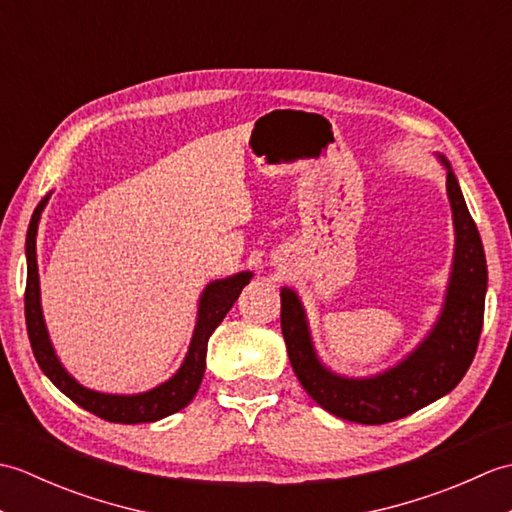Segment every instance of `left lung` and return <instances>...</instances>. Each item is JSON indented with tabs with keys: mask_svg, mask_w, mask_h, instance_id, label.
Listing matches in <instances>:
<instances>
[{
	"mask_svg": "<svg viewBox=\"0 0 512 512\" xmlns=\"http://www.w3.org/2000/svg\"><path fill=\"white\" fill-rule=\"evenodd\" d=\"M447 167V193L455 226V257L438 323L405 361L372 378L336 376L314 352L306 312L295 290L281 288V332L301 387L325 411L361 424H385L449 394L471 367L480 343L486 297V255L466 209L460 184Z\"/></svg>",
	"mask_w": 512,
	"mask_h": 512,
	"instance_id": "1",
	"label": "left lung"
}]
</instances>
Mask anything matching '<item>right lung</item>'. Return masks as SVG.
I'll list each match as a JSON object with an SVG mask.
<instances>
[{"instance_id":"1","label":"right lung","mask_w":512,"mask_h":512,"mask_svg":"<svg viewBox=\"0 0 512 512\" xmlns=\"http://www.w3.org/2000/svg\"><path fill=\"white\" fill-rule=\"evenodd\" d=\"M50 195H46L39 204L28 226L26 235V259H28V275H26V297H24V310H26V328L28 339L32 345V354H35L41 372L46 374L54 385H57L65 396L74 400L76 405L88 409L94 416H99L107 422H123V424H136V422H156L160 418H167L171 413L184 409L198 394L204 367H206V345H209V336L217 325L222 323L226 312L233 308L239 292L248 284L253 273H237L233 277H226L220 281H211L200 297L198 308V323H195L193 339L189 345L187 358H184L182 367L173 374L167 383H162L154 389L145 391V394L134 396H112L101 394V391H92L76 383V380L65 372L59 363L57 354L52 350L50 336L46 330V321L41 314V295H39V270H37V226L43 206H46Z\"/></svg>"}]
</instances>
